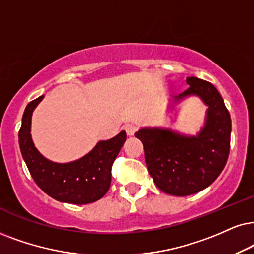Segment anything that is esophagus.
<instances>
[{"mask_svg":"<svg viewBox=\"0 0 254 254\" xmlns=\"http://www.w3.org/2000/svg\"><path fill=\"white\" fill-rule=\"evenodd\" d=\"M136 131H137V127L132 124H127V127H125V132H127V136H133Z\"/></svg>","mask_w":254,"mask_h":254,"instance_id":"1","label":"esophagus"}]
</instances>
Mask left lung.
Listing matches in <instances>:
<instances>
[{
  "label": "left lung",
  "instance_id": "obj_1",
  "mask_svg": "<svg viewBox=\"0 0 254 254\" xmlns=\"http://www.w3.org/2000/svg\"><path fill=\"white\" fill-rule=\"evenodd\" d=\"M189 89L172 98L173 108L197 96L207 107L197 136L164 127H142L136 136L144 145L147 170L157 188L168 194H194L210 186L225 168L230 152L231 116L224 99L210 82L186 78Z\"/></svg>",
  "mask_w": 254,
  "mask_h": 254
}]
</instances>
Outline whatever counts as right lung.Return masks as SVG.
Returning <instances> with one entry per match:
<instances>
[{
    "label": "right lung",
    "instance_id": "right-lung-1",
    "mask_svg": "<svg viewBox=\"0 0 254 254\" xmlns=\"http://www.w3.org/2000/svg\"><path fill=\"white\" fill-rule=\"evenodd\" d=\"M44 96L25 108L18 132L22 157L31 177L48 195L62 203H94L107 193L111 183V166L127 140L125 131L108 140H101L82 158L70 163L51 162L42 156L31 138V116Z\"/></svg>",
    "mask_w": 254,
    "mask_h": 254
}]
</instances>
